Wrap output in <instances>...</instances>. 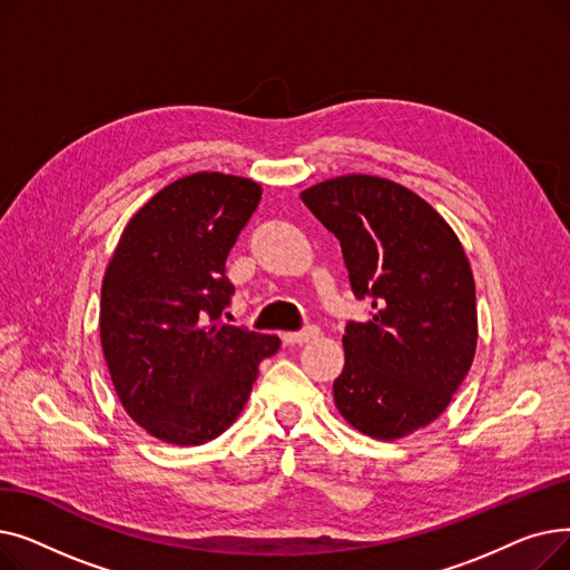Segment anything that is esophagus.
Wrapping results in <instances>:
<instances>
[{"instance_id":"obj_1","label":"esophagus","mask_w":570,"mask_h":570,"mask_svg":"<svg viewBox=\"0 0 570 570\" xmlns=\"http://www.w3.org/2000/svg\"><path fill=\"white\" fill-rule=\"evenodd\" d=\"M321 335V331L316 325H309V327H305V331H301V333H286L284 335V342L286 344H305V342H312V340H316Z\"/></svg>"}]
</instances>
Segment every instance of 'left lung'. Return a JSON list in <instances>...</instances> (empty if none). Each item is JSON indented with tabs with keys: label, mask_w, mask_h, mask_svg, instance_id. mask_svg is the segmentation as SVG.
<instances>
[{
	"label": "left lung",
	"mask_w": 570,
	"mask_h": 570,
	"mask_svg": "<svg viewBox=\"0 0 570 570\" xmlns=\"http://www.w3.org/2000/svg\"><path fill=\"white\" fill-rule=\"evenodd\" d=\"M342 245L351 288L372 318L351 321L333 395L344 421L395 441L428 428L471 370L475 284L460 237L415 191L351 173L301 194Z\"/></svg>",
	"instance_id": "obj_1"
}]
</instances>
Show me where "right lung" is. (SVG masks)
Returning <instances> with one entry per match:
<instances>
[{
  "label": "right lung",
  "instance_id": "obj_1",
  "mask_svg": "<svg viewBox=\"0 0 570 570\" xmlns=\"http://www.w3.org/2000/svg\"><path fill=\"white\" fill-rule=\"evenodd\" d=\"M261 185L226 173L175 179L129 219L101 284L106 365L131 421L173 445H200L245 409L279 337L222 323L226 256Z\"/></svg>",
  "mask_w": 570,
  "mask_h": 570
}]
</instances>
